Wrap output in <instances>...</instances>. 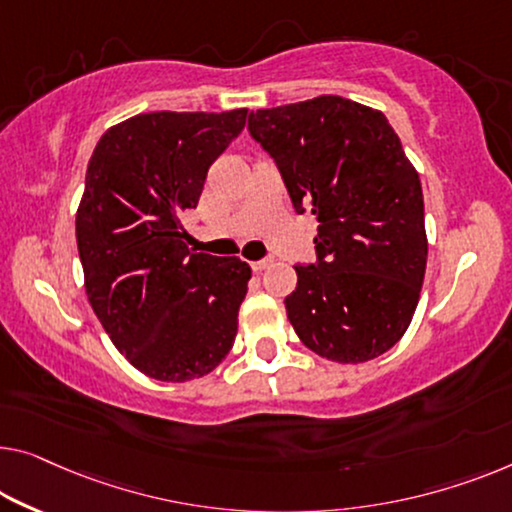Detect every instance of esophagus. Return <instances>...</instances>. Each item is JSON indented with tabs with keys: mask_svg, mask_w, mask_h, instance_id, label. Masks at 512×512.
Wrapping results in <instances>:
<instances>
[{
	"mask_svg": "<svg viewBox=\"0 0 512 512\" xmlns=\"http://www.w3.org/2000/svg\"><path fill=\"white\" fill-rule=\"evenodd\" d=\"M273 264V257H264V259H257V262H253L250 266H253L255 271H264L266 266H271Z\"/></svg>",
	"mask_w": 512,
	"mask_h": 512,
	"instance_id": "obj_1",
	"label": "esophagus"
}]
</instances>
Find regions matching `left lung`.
I'll return each mask as SVG.
<instances>
[{"label": "left lung", "mask_w": 512, "mask_h": 512, "mask_svg": "<svg viewBox=\"0 0 512 512\" xmlns=\"http://www.w3.org/2000/svg\"><path fill=\"white\" fill-rule=\"evenodd\" d=\"M296 213L317 218L315 264H296L285 299L296 335L338 363L398 342L414 317L427 262L421 179L379 110L342 96L250 112Z\"/></svg>", "instance_id": "obj_1"}]
</instances>
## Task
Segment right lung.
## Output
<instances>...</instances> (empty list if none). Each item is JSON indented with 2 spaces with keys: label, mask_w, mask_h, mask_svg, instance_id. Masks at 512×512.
I'll return each mask as SVG.
<instances>
[{
  "label": "right lung",
  "mask_w": 512,
  "mask_h": 512,
  "mask_svg": "<svg viewBox=\"0 0 512 512\" xmlns=\"http://www.w3.org/2000/svg\"><path fill=\"white\" fill-rule=\"evenodd\" d=\"M248 110L147 112L108 128L87 165L75 236L91 308L114 347L158 381L209 375L234 345L250 266L188 248L213 160Z\"/></svg>",
  "instance_id": "1"
}]
</instances>
